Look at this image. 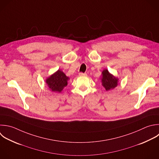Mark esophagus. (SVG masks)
Returning <instances> with one entry per match:
<instances>
[{
	"mask_svg": "<svg viewBox=\"0 0 159 159\" xmlns=\"http://www.w3.org/2000/svg\"><path fill=\"white\" fill-rule=\"evenodd\" d=\"M79 75H80V76H87V74H86V73H81H81H79Z\"/></svg>",
	"mask_w": 159,
	"mask_h": 159,
	"instance_id": "esophagus-1",
	"label": "esophagus"
}]
</instances>
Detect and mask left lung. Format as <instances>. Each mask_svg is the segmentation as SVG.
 <instances>
[{
	"mask_svg": "<svg viewBox=\"0 0 159 159\" xmlns=\"http://www.w3.org/2000/svg\"><path fill=\"white\" fill-rule=\"evenodd\" d=\"M119 79L112 74H111L107 69H105L102 72V85L106 91L112 89L118 85Z\"/></svg>",
	"mask_w": 159,
	"mask_h": 159,
	"instance_id": "left-lung-1",
	"label": "left lung"
}]
</instances>
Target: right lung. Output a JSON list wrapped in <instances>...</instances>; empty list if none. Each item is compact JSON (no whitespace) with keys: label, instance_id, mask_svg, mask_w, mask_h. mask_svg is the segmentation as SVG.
<instances>
[{"label":"right lung","instance_id":"add662e5","mask_svg":"<svg viewBox=\"0 0 159 159\" xmlns=\"http://www.w3.org/2000/svg\"><path fill=\"white\" fill-rule=\"evenodd\" d=\"M69 77L60 70L52 75L46 80V83L52 91L61 93L64 87L68 84Z\"/></svg>","mask_w":159,"mask_h":159}]
</instances>
